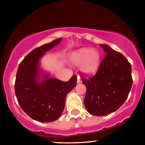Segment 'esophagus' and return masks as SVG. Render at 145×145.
Wrapping results in <instances>:
<instances>
[{
    "mask_svg": "<svg viewBox=\"0 0 145 145\" xmlns=\"http://www.w3.org/2000/svg\"><path fill=\"white\" fill-rule=\"evenodd\" d=\"M81 82V80H80V76H77V83H80Z\"/></svg>",
    "mask_w": 145,
    "mask_h": 145,
    "instance_id": "34e87169",
    "label": "esophagus"
}]
</instances>
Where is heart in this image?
<instances>
[{"mask_svg": "<svg viewBox=\"0 0 145 145\" xmlns=\"http://www.w3.org/2000/svg\"><path fill=\"white\" fill-rule=\"evenodd\" d=\"M69 62L74 66H79L80 72L88 76L95 74L98 70L100 55L96 49L81 48L71 53Z\"/></svg>", "mask_w": 145, "mask_h": 145, "instance_id": "heart-1", "label": "heart"}]
</instances>
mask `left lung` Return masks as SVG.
I'll return each mask as SVG.
<instances>
[{
	"label": "left lung",
	"instance_id": "obj_1",
	"mask_svg": "<svg viewBox=\"0 0 145 145\" xmlns=\"http://www.w3.org/2000/svg\"><path fill=\"white\" fill-rule=\"evenodd\" d=\"M106 55L96 75L82 78L86 87L84 106L93 116L116 112L125 102L132 86L131 65L125 57L106 44H100Z\"/></svg>",
	"mask_w": 145,
	"mask_h": 145
}]
</instances>
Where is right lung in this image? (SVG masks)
<instances>
[{
  "label": "right lung",
  "instance_id": "1",
  "mask_svg": "<svg viewBox=\"0 0 145 145\" xmlns=\"http://www.w3.org/2000/svg\"><path fill=\"white\" fill-rule=\"evenodd\" d=\"M62 41L59 38L31 51L18 67L15 81V93L24 112L37 121L52 122L61 116L67 95L76 86V76L68 82L51 78L43 71L40 61L47 51Z\"/></svg>",
  "mask_w": 145,
  "mask_h": 145
}]
</instances>
